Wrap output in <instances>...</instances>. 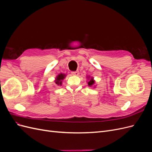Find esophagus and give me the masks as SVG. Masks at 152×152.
<instances>
[{
    "instance_id": "obj_1",
    "label": "esophagus",
    "mask_w": 152,
    "mask_h": 152,
    "mask_svg": "<svg viewBox=\"0 0 152 152\" xmlns=\"http://www.w3.org/2000/svg\"><path fill=\"white\" fill-rule=\"evenodd\" d=\"M72 74L73 75H75V76H78L79 75V71H75V72H72Z\"/></svg>"
}]
</instances>
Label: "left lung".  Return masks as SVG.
Returning a JSON list of instances; mask_svg holds the SVG:
<instances>
[{
    "mask_svg": "<svg viewBox=\"0 0 152 152\" xmlns=\"http://www.w3.org/2000/svg\"><path fill=\"white\" fill-rule=\"evenodd\" d=\"M87 78H88V82H87V84H88V86L89 87H92L94 86L95 84V80H94V78L93 77H91V76H87ZM95 86L94 87H95Z\"/></svg>",
    "mask_w": 152,
    "mask_h": 152,
    "instance_id": "8db88e82",
    "label": "left lung"
}]
</instances>
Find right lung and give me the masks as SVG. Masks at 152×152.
Segmentation results:
<instances>
[{"mask_svg":"<svg viewBox=\"0 0 152 152\" xmlns=\"http://www.w3.org/2000/svg\"><path fill=\"white\" fill-rule=\"evenodd\" d=\"M66 74H64L63 73H59V74L55 78L54 82L57 86H61L62 85V80L65 79L66 77Z\"/></svg>","mask_w":152,"mask_h":152,"instance_id":"1","label":"right lung"}]
</instances>
